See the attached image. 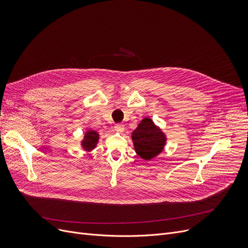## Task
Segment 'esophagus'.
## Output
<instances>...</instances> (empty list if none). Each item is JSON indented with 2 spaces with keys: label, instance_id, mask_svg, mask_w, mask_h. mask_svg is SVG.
I'll use <instances>...</instances> for the list:
<instances>
[{
  "label": "esophagus",
  "instance_id": "esophagus-1",
  "mask_svg": "<svg viewBox=\"0 0 248 248\" xmlns=\"http://www.w3.org/2000/svg\"><path fill=\"white\" fill-rule=\"evenodd\" d=\"M114 129H115L116 133L122 134V133L124 131V124H116L114 125Z\"/></svg>",
  "mask_w": 248,
  "mask_h": 248
}]
</instances>
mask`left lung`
<instances>
[{
    "label": "left lung",
    "mask_w": 248,
    "mask_h": 248,
    "mask_svg": "<svg viewBox=\"0 0 248 248\" xmlns=\"http://www.w3.org/2000/svg\"><path fill=\"white\" fill-rule=\"evenodd\" d=\"M167 135L149 116H145L132 133L136 154L149 162L158 157L167 145Z\"/></svg>",
    "instance_id": "obj_1"
}]
</instances>
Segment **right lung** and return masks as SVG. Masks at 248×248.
Masks as SVG:
<instances>
[{
  "mask_svg": "<svg viewBox=\"0 0 248 248\" xmlns=\"http://www.w3.org/2000/svg\"><path fill=\"white\" fill-rule=\"evenodd\" d=\"M99 138L100 135L97 131L88 127L83 135V138L80 140V148L86 153H91L97 147Z\"/></svg>",
  "mask_w": 248,
  "mask_h": 248,
  "instance_id": "right-lung-1",
  "label": "right lung"
}]
</instances>
